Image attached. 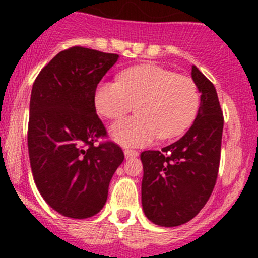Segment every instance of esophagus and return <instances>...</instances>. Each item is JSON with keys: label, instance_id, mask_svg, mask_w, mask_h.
Here are the masks:
<instances>
[{"label": "esophagus", "instance_id": "34e87169", "mask_svg": "<svg viewBox=\"0 0 258 258\" xmlns=\"http://www.w3.org/2000/svg\"><path fill=\"white\" fill-rule=\"evenodd\" d=\"M136 156H139V152L135 150H124V157L128 160V158H132V157H136Z\"/></svg>", "mask_w": 258, "mask_h": 258}]
</instances>
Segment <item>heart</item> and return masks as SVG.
<instances>
[{"instance_id": "b5f03b06", "label": "heart", "mask_w": 258, "mask_h": 258, "mask_svg": "<svg viewBox=\"0 0 258 258\" xmlns=\"http://www.w3.org/2000/svg\"><path fill=\"white\" fill-rule=\"evenodd\" d=\"M136 106L139 116L119 119L110 136L126 147H141L181 135L196 117L200 93L194 80L157 64L132 67L118 82L102 81L95 91V107L107 118H119Z\"/></svg>"}]
</instances>
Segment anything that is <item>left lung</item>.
<instances>
[{"label": "left lung", "mask_w": 258, "mask_h": 258, "mask_svg": "<svg viewBox=\"0 0 258 258\" xmlns=\"http://www.w3.org/2000/svg\"><path fill=\"white\" fill-rule=\"evenodd\" d=\"M200 107L188 131L161 151H144L142 209L162 227L191 221L209 201L220 167L223 116L212 82L192 66Z\"/></svg>", "instance_id": "8db88e82"}]
</instances>
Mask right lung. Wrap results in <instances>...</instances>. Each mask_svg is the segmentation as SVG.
<instances>
[{
  "label": "right lung",
  "mask_w": 258,
  "mask_h": 258,
  "mask_svg": "<svg viewBox=\"0 0 258 258\" xmlns=\"http://www.w3.org/2000/svg\"><path fill=\"white\" fill-rule=\"evenodd\" d=\"M118 54L85 47L57 53L32 86L28 155L33 179L49 207L70 218H88L105 206L113 173L123 162L96 114L95 91Z\"/></svg>",
  "instance_id": "obj_1"
}]
</instances>
